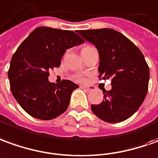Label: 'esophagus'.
Wrapping results in <instances>:
<instances>
[{"mask_svg": "<svg viewBox=\"0 0 158 158\" xmlns=\"http://www.w3.org/2000/svg\"><path fill=\"white\" fill-rule=\"evenodd\" d=\"M82 89H85L86 91H88V92H90V91H94V90H95V88L94 87V86H81V87Z\"/></svg>", "mask_w": 158, "mask_h": 158, "instance_id": "obj_1", "label": "esophagus"}]
</instances>
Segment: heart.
Listing matches in <instances>:
<instances>
[{
  "mask_svg": "<svg viewBox=\"0 0 158 158\" xmlns=\"http://www.w3.org/2000/svg\"><path fill=\"white\" fill-rule=\"evenodd\" d=\"M92 46L91 45H89V44H85V45H83L82 47H81V55H83L84 53L88 52V51H89L90 49H92ZM73 79L75 80L77 82H83V81H85V79H84V77H81V76H75V77H73Z\"/></svg>",
  "mask_w": 158,
  "mask_h": 158,
  "instance_id": "heart-1",
  "label": "heart"
}]
</instances>
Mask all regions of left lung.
<instances>
[{"label":"left lung","instance_id":"obj_1","mask_svg":"<svg viewBox=\"0 0 158 158\" xmlns=\"http://www.w3.org/2000/svg\"><path fill=\"white\" fill-rule=\"evenodd\" d=\"M77 33L97 48L99 78L112 79V89H102V102L91 106L93 114L108 123L130 118L147 94L150 70L143 53L126 36L113 29L80 30Z\"/></svg>","mask_w":158,"mask_h":158}]
</instances>
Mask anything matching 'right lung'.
Listing matches in <instances>:
<instances>
[{
	"instance_id": "add662e5",
	"label": "right lung",
	"mask_w": 158,
	"mask_h": 158,
	"mask_svg": "<svg viewBox=\"0 0 158 158\" xmlns=\"http://www.w3.org/2000/svg\"><path fill=\"white\" fill-rule=\"evenodd\" d=\"M83 42L72 31L40 27L20 44L7 74L11 92L27 114L49 120L67 110L71 93L78 85L69 80L56 85L49 82V70L60 66L66 49Z\"/></svg>"
}]
</instances>
